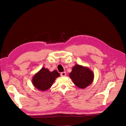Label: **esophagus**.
I'll use <instances>...</instances> for the list:
<instances>
[{
	"instance_id": "1",
	"label": "esophagus",
	"mask_w": 126,
	"mask_h": 126,
	"mask_svg": "<svg viewBox=\"0 0 126 126\" xmlns=\"http://www.w3.org/2000/svg\"><path fill=\"white\" fill-rule=\"evenodd\" d=\"M60 75L62 76H65L66 75V72H61Z\"/></svg>"
}]
</instances>
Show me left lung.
I'll return each mask as SVG.
<instances>
[{
    "mask_svg": "<svg viewBox=\"0 0 126 126\" xmlns=\"http://www.w3.org/2000/svg\"><path fill=\"white\" fill-rule=\"evenodd\" d=\"M74 84L80 89H84L94 81V74L88 67L75 64L69 75Z\"/></svg>",
    "mask_w": 126,
    "mask_h": 126,
    "instance_id": "left-lung-1",
    "label": "left lung"
}]
</instances>
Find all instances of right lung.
Returning <instances> with one entry per match:
<instances>
[{
	"mask_svg": "<svg viewBox=\"0 0 126 126\" xmlns=\"http://www.w3.org/2000/svg\"><path fill=\"white\" fill-rule=\"evenodd\" d=\"M59 76L60 74L56 70L51 72L47 68L43 67L33 76L32 83L38 90L47 91L51 87L56 78Z\"/></svg>",
	"mask_w": 126,
	"mask_h": 126,
	"instance_id": "1",
	"label": "right lung"
}]
</instances>
